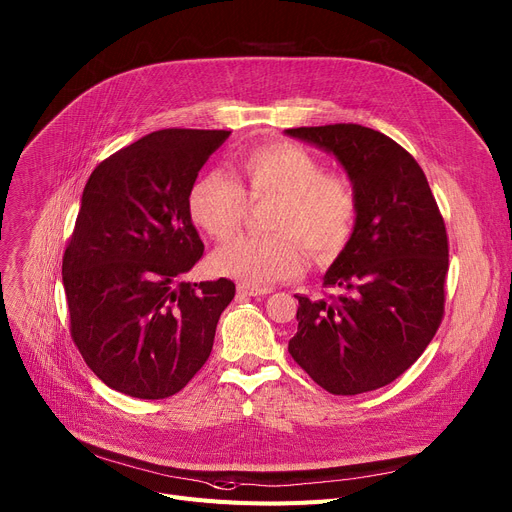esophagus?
Segmentation results:
<instances>
[{
    "instance_id": "1",
    "label": "esophagus",
    "mask_w": 512,
    "mask_h": 512,
    "mask_svg": "<svg viewBox=\"0 0 512 512\" xmlns=\"http://www.w3.org/2000/svg\"><path fill=\"white\" fill-rule=\"evenodd\" d=\"M267 292H272V288H255L247 284H238V294H242V297H263Z\"/></svg>"
}]
</instances>
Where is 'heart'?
Wrapping results in <instances>:
<instances>
[{"instance_id":"b5f03b06","label":"heart","mask_w":512,"mask_h":512,"mask_svg":"<svg viewBox=\"0 0 512 512\" xmlns=\"http://www.w3.org/2000/svg\"><path fill=\"white\" fill-rule=\"evenodd\" d=\"M238 182L224 172L201 176L188 193V213L213 240L232 238L247 220L249 203H272L265 228L272 234L240 236L213 255V267L247 286L267 288L299 278L307 253L334 261L351 240L359 197L353 180L324 170L321 159L292 143L249 147L238 157Z\"/></svg>"}]
</instances>
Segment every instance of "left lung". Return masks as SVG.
Returning a JSON list of instances; mask_svg holds the SVG:
<instances>
[{
  "label": "left lung",
  "instance_id": "left-lung-1",
  "mask_svg": "<svg viewBox=\"0 0 512 512\" xmlns=\"http://www.w3.org/2000/svg\"><path fill=\"white\" fill-rule=\"evenodd\" d=\"M338 157L359 197L355 232L324 276L330 299H299L288 353L338 396L400 378L436 336L446 303L448 234L415 157L361 124L288 128Z\"/></svg>",
  "mask_w": 512,
  "mask_h": 512
}]
</instances>
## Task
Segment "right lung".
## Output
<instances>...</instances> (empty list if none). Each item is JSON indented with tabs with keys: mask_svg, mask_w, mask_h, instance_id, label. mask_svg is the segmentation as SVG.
<instances>
[{
	"mask_svg": "<svg viewBox=\"0 0 512 512\" xmlns=\"http://www.w3.org/2000/svg\"><path fill=\"white\" fill-rule=\"evenodd\" d=\"M228 137L230 130H157L103 159L87 180L62 280L70 336L112 390L168 398L211 355L236 286L182 282L205 249L188 193Z\"/></svg>",
	"mask_w": 512,
	"mask_h": 512,
	"instance_id": "right-lung-1",
	"label": "right lung"
}]
</instances>
